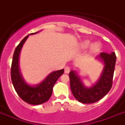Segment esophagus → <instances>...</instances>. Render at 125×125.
<instances>
[{"mask_svg": "<svg viewBox=\"0 0 125 125\" xmlns=\"http://www.w3.org/2000/svg\"><path fill=\"white\" fill-rule=\"evenodd\" d=\"M64 72L65 73H66V74L69 73L70 72V68H69V67H65L64 69Z\"/></svg>", "mask_w": 125, "mask_h": 125, "instance_id": "1", "label": "esophagus"}]
</instances>
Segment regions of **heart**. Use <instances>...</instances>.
Listing matches in <instances>:
<instances>
[{
  "label": "heart",
  "instance_id": "b5f03b06",
  "mask_svg": "<svg viewBox=\"0 0 125 125\" xmlns=\"http://www.w3.org/2000/svg\"><path fill=\"white\" fill-rule=\"evenodd\" d=\"M80 47L83 50H86L91 47V51L94 53L99 52L101 49V45L100 43H97L93 45V43L89 42L88 40H85L80 44Z\"/></svg>",
  "mask_w": 125,
  "mask_h": 125
}]
</instances>
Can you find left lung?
I'll return each mask as SVG.
<instances>
[{"label":"left lung","instance_id":"obj_1","mask_svg":"<svg viewBox=\"0 0 125 125\" xmlns=\"http://www.w3.org/2000/svg\"><path fill=\"white\" fill-rule=\"evenodd\" d=\"M102 61L104 67L100 78L91 87H86L75 71L69 73L70 86L74 98L83 104H91L99 101L104 97L112 86L116 56L114 52L110 54L101 52L96 57Z\"/></svg>","mask_w":125,"mask_h":125}]
</instances>
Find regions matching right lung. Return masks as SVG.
I'll return each instance as SVG.
<instances>
[{
	"label": "right lung",
	"instance_id": "1",
	"mask_svg": "<svg viewBox=\"0 0 125 125\" xmlns=\"http://www.w3.org/2000/svg\"><path fill=\"white\" fill-rule=\"evenodd\" d=\"M36 33L38 32L29 35ZM29 35L21 42L15 50L11 68V78L17 93L24 102L30 104H42L50 99L52 93L53 87L59 77L63 74L64 69L53 71L42 82L36 85H32L26 83L21 73L19 59L21 49Z\"/></svg>",
	"mask_w": 125,
	"mask_h": 125
}]
</instances>
